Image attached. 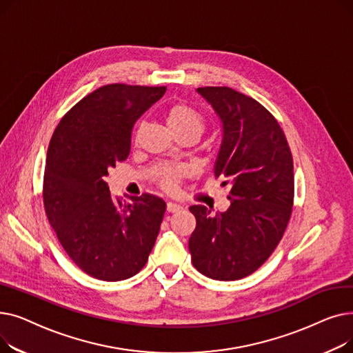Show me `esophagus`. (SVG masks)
Returning <instances> with one entry per match:
<instances>
[{"mask_svg": "<svg viewBox=\"0 0 353 353\" xmlns=\"http://www.w3.org/2000/svg\"><path fill=\"white\" fill-rule=\"evenodd\" d=\"M165 209H167V213H177L181 210V206L176 205V203H167Z\"/></svg>", "mask_w": 353, "mask_h": 353, "instance_id": "34e87169", "label": "esophagus"}]
</instances>
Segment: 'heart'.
Wrapping results in <instances>:
<instances>
[{
    "label": "heart",
    "instance_id": "obj_1",
    "mask_svg": "<svg viewBox=\"0 0 353 353\" xmlns=\"http://www.w3.org/2000/svg\"><path fill=\"white\" fill-rule=\"evenodd\" d=\"M164 123L173 136L190 133L199 137L205 130L201 114L196 108L183 101L173 103L165 108ZM186 174L188 170L183 167H163L157 173V181L165 192H173Z\"/></svg>",
    "mask_w": 353,
    "mask_h": 353
}]
</instances>
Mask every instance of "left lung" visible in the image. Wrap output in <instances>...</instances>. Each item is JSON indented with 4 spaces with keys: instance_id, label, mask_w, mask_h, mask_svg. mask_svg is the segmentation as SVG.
<instances>
[{
    "instance_id": "8db88e82",
    "label": "left lung",
    "mask_w": 353,
    "mask_h": 353,
    "mask_svg": "<svg viewBox=\"0 0 353 353\" xmlns=\"http://www.w3.org/2000/svg\"><path fill=\"white\" fill-rule=\"evenodd\" d=\"M221 124L214 176L229 186L230 206L212 214L190 208L193 266L214 281H237L261 268L286 230L293 208V159L283 130L254 99L230 87H200Z\"/></svg>"
}]
</instances>
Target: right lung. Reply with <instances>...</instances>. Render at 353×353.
I'll return each instance as SVG.
<instances>
[{"instance_id":"1","label":"right lung","mask_w":353,"mask_h":353,"mask_svg":"<svg viewBox=\"0 0 353 353\" xmlns=\"http://www.w3.org/2000/svg\"><path fill=\"white\" fill-rule=\"evenodd\" d=\"M165 87L107 84L74 105L51 137L43 199L63 249L83 272L105 282L137 274L160 230L165 203L153 194L111 196L107 176L125 160L140 116Z\"/></svg>"}]
</instances>
